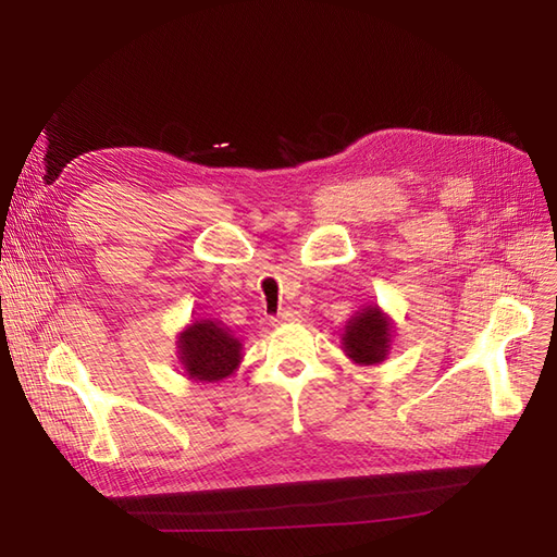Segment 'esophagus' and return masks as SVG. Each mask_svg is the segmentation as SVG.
Returning <instances> with one entry per match:
<instances>
[{"label":"esophagus","mask_w":557,"mask_h":557,"mask_svg":"<svg viewBox=\"0 0 557 557\" xmlns=\"http://www.w3.org/2000/svg\"><path fill=\"white\" fill-rule=\"evenodd\" d=\"M299 320V311L295 309H283L281 313L272 315V325H285V323H297Z\"/></svg>","instance_id":"34e87169"}]
</instances>
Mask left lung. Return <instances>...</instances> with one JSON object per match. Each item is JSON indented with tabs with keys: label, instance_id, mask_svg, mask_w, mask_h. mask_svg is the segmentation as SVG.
I'll use <instances>...</instances> for the list:
<instances>
[{
	"label": "left lung",
	"instance_id": "obj_1",
	"mask_svg": "<svg viewBox=\"0 0 557 557\" xmlns=\"http://www.w3.org/2000/svg\"><path fill=\"white\" fill-rule=\"evenodd\" d=\"M393 323L376 305L352 315L342 334L346 356L356 364H379L391 350Z\"/></svg>",
	"mask_w": 557,
	"mask_h": 557
}]
</instances>
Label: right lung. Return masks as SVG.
Segmentation results:
<instances>
[{
  "mask_svg": "<svg viewBox=\"0 0 557 557\" xmlns=\"http://www.w3.org/2000/svg\"><path fill=\"white\" fill-rule=\"evenodd\" d=\"M178 362L193 381H223L242 362V342L218 320H195L178 334Z\"/></svg>",
  "mask_w": 557,
  "mask_h": 557,
  "instance_id": "1",
  "label": "right lung"
}]
</instances>
